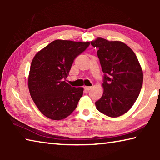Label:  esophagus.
Returning <instances> with one entry per match:
<instances>
[{"mask_svg":"<svg viewBox=\"0 0 160 160\" xmlns=\"http://www.w3.org/2000/svg\"><path fill=\"white\" fill-rule=\"evenodd\" d=\"M84 89H85V90L86 91H89V90H90L91 89H92V87L85 86V87H84Z\"/></svg>","mask_w":160,"mask_h":160,"instance_id":"obj_1","label":"esophagus"}]
</instances>
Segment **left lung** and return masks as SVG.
Masks as SVG:
<instances>
[{"instance_id":"left-lung-1","label":"left lung","mask_w":160,"mask_h":160,"mask_svg":"<svg viewBox=\"0 0 160 160\" xmlns=\"http://www.w3.org/2000/svg\"><path fill=\"white\" fill-rule=\"evenodd\" d=\"M98 48L97 56L104 72V92L95 102L97 109L110 117H118L131 109L139 96L143 73L131 48L118 41L98 37L91 42Z\"/></svg>"}]
</instances>
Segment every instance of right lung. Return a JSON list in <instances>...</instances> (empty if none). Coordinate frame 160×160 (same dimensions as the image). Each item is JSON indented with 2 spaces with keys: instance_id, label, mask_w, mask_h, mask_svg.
<instances>
[{
  "instance_id": "1",
  "label": "right lung",
  "mask_w": 160,
  "mask_h": 160,
  "mask_svg": "<svg viewBox=\"0 0 160 160\" xmlns=\"http://www.w3.org/2000/svg\"><path fill=\"white\" fill-rule=\"evenodd\" d=\"M89 46L90 42L57 39L34 56L28 78L29 93L48 118L61 120L76 109L83 88L71 87L65 80L75 58Z\"/></svg>"
}]
</instances>
